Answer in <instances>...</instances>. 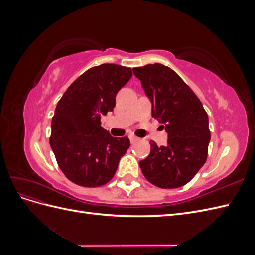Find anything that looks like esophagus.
I'll return each instance as SVG.
<instances>
[{
    "label": "esophagus",
    "instance_id": "1",
    "mask_svg": "<svg viewBox=\"0 0 255 255\" xmlns=\"http://www.w3.org/2000/svg\"><path fill=\"white\" fill-rule=\"evenodd\" d=\"M128 138H129V140H130V142H132V143L136 142L137 140H139V138L136 137L134 134H129V135H128Z\"/></svg>",
    "mask_w": 255,
    "mask_h": 255
}]
</instances>
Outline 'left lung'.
Segmentation results:
<instances>
[{"label":"left lung","mask_w":255,"mask_h":255,"mask_svg":"<svg viewBox=\"0 0 255 255\" xmlns=\"http://www.w3.org/2000/svg\"><path fill=\"white\" fill-rule=\"evenodd\" d=\"M152 103V117L163 123L167 144L151 141V152L139 166L145 179L159 188L187 184L205 164L211 132L208 116L187 84L161 64L133 69Z\"/></svg>","instance_id":"8db88e82"}]
</instances>
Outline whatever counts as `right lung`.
<instances>
[{"label":"right lung","mask_w":255,"mask_h":255,"mask_svg":"<svg viewBox=\"0 0 255 255\" xmlns=\"http://www.w3.org/2000/svg\"><path fill=\"white\" fill-rule=\"evenodd\" d=\"M132 69L115 64L92 67L76 79L58 101L52 118L50 145L60 170L83 187L110 182L129 148L101 127V115L113 112L116 96L132 78Z\"/></svg>","instance_id":"add662e5"}]
</instances>
